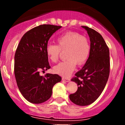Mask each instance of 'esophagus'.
<instances>
[{"label": "esophagus", "instance_id": "esophagus-1", "mask_svg": "<svg viewBox=\"0 0 125 125\" xmlns=\"http://www.w3.org/2000/svg\"><path fill=\"white\" fill-rule=\"evenodd\" d=\"M62 80L63 81L66 82H69L70 81V79L66 78V77H62Z\"/></svg>", "mask_w": 125, "mask_h": 125}]
</instances>
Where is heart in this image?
I'll return each mask as SVG.
<instances>
[{"label":"heart","mask_w":125,"mask_h":125,"mask_svg":"<svg viewBox=\"0 0 125 125\" xmlns=\"http://www.w3.org/2000/svg\"><path fill=\"white\" fill-rule=\"evenodd\" d=\"M58 44L49 43L46 48L47 55L52 62H57L62 52H66L67 60L54 67L56 73L68 76L74 71L76 64L82 65L86 62L90 46L85 36L74 31L66 33L58 39Z\"/></svg>","instance_id":"obj_1"}]
</instances>
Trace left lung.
Instances as JSON below:
<instances>
[{
    "label": "left lung",
    "instance_id": "obj_1",
    "mask_svg": "<svg viewBox=\"0 0 125 125\" xmlns=\"http://www.w3.org/2000/svg\"><path fill=\"white\" fill-rule=\"evenodd\" d=\"M87 31L90 41L89 56L81 70L71 81L77 84V91L69 95L77 105L87 106L98 98L104 90L110 72L109 50L99 33L83 26Z\"/></svg>",
    "mask_w": 125,
    "mask_h": 125
}]
</instances>
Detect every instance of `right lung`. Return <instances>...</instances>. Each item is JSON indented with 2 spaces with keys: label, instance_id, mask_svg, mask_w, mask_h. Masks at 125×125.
Masks as SVG:
<instances>
[{
  "label": "right lung",
  "instance_id": "1",
  "mask_svg": "<svg viewBox=\"0 0 125 125\" xmlns=\"http://www.w3.org/2000/svg\"><path fill=\"white\" fill-rule=\"evenodd\" d=\"M61 26L41 25L23 36L15 55L14 73L19 89L32 104H42L51 97L52 88L62 77L57 74H39L51 68L46 48L51 36Z\"/></svg>",
  "mask_w": 125,
  "mask_h": 125
}]
</instances>
